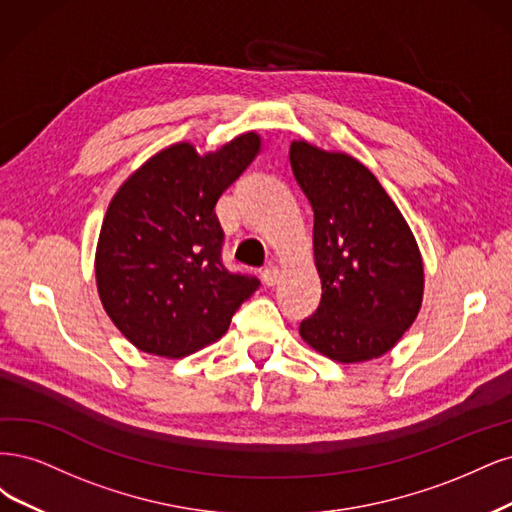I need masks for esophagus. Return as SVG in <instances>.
<instances>
[{
  "label": "esophagus",
  "instance_id": "1",
  "mask_svg": "<svg viewBox=\"0 0 512 512\" xmlns=\"http://www.w3.org/2000/svg\"><path fill=\"white\" fill-rule=\"evenodd\" d=\"M261 278H263V283H266L268 287H274L278 280H280V268L278 266H268L266 270H263Z\"/></svg>",
  "mask_w": 512,
  "mask_h": 512
}]
</instances>
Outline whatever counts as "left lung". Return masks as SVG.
Here are the masks:
<instances>
[{
    "instance_id": "8db88e82",
    "label": "left lung",
    "mask_w": 512,
    "mask_h": 512,
    "mask_svg": "<svg viewBox=\"0 0 512 512\" xmlns=\"http://www.w3.org/2000/svg\"><path fill=\"white\" fill-rule=\"evenodd\" d=\"M289 159L315 210L312 251L323 289L300 336L340 364L381 357L421 310L425 274L415 234L355 157L293 140Z\"/></svg>"
}]
</instances>
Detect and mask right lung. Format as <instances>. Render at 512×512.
<instances>
[{
	"mask_svg": "<svg viewBox=\"0 0 512 512\" xmlns=\"http://www.w3.org/2000/svg\"><path fill=\"white\" fill-rule=\"evenodd\" d=\"M261 151L244 131L217 151L176 142L146 159L112 195L95 249L102 306L136 349L187 357L219 340L257 291L221 263V193Z\"/></svg>",
	"mask_w": 512,
	"mask_h": 512,
	"instance_id": "add662e5",
	"label": "right lung"
}]
</instances>
